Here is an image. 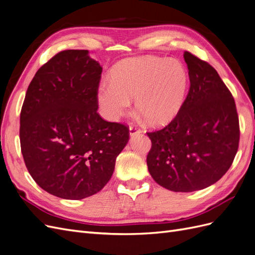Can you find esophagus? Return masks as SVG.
I'll use <instances>...</instances> for the list:
<instances>
[{"instance_id": "34e87169", "label": "esophagus", "mask_w": 255, "mask_h": 255, "mask_svg": "<svg viewBox=\"0 0 255 255\" xmlns=\"http://www.w3.org/2000/svg\"><path fill=\"white\" fill-rule=\"evenodd\" d=\"M140 133H141V130H140L139 128H137L134 127V126L129 127V136H130V137H133V136H135V135H139Z\"/></svg>"}]
</instances>
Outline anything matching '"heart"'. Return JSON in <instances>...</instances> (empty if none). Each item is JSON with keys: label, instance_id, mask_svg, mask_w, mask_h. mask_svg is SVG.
Wrapping results in <instances>:
<instances>
[{"label": "heart", "instance_id": "heart-1", "mask_svg": "<svg viewBox=\"0 0 255 255\" xmlns=\"http://www.w3.org/2000/svg\"><path fill=\"white\" fill-rule=\"evenodd\" d=\"M188 72L177 59L143 56L121 61L112 82H104L97 91L102 115L117 121L135 99L137 111L151 126H164L179 114L188 89Z\"/></svg>", "mask_w": 255, "mask_h": 255}]
</instances>
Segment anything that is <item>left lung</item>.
<instances>
[{
	"label": "left lung",
	"mask_w": 255,
	"mask_h": 255,
	"mask_svg": "<svg viewBox=\"0 0 255 255\" xmlns=\"http://www.w3.org/2000/svg\"><path fill=\"white\" fill-rule=\"evenodd\" d=\"M190 88L176 117L163 129L146 133L152 148L149 172L160 186L175 192L204 189L232 165L239 142L235 101L217 71L184 53Z\"/></svg>",
	"instance_id": "obj_1"
}]
</instances>
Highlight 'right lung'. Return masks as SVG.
Masks as SVG:
<instances>
[{
	"instance_id": "right-lung-1",
	"label": "right lung",
	"mask_w": 255,
	"mask_h": 255,
	"mask_svg": "<svg viewBox=\"0 0 255 255\" xmlns=\"http://www.w3.org/2000/svg\"><path fill=\"white\" fill-rule=\"evenodd\" d=\"M102 67L87 50L59 52L38 70L20 115V142L29 174L49 194L81 200L111 180L128 128L103 120L97 91Z\"/></svg>"
}]
</instances>
